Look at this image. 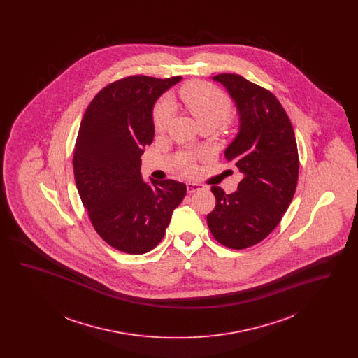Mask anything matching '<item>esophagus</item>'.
Listing matches in <instances>:
<instances>
[{"mask_svg":"<svg viewBox=\"0 0 358 358\" xmlns=\"http://www.w3.org/2000/svg\"><path fill=\"white\" fill-rule=\"evenodd\" d=\"M201 189H205L204 185H201V184H193V182H187V190L189 194L194 193L197 190H201Z\"/></svg>","mask_w":358,"mask_h":358,"instance_id":"esophagus-1","label":"esophagus"}]
</instances>
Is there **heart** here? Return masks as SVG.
Returning a JSON list of instances; mask_svg holds the SVG:
<instances>
[{"instance_id": "b5f03b06", "label": "heart", "mask_w": 358, "mask_h": 358, "mask_svg": "<svg viewBox=\"0 0 358 358\" xmlns=\"http://www.w3.org/2000/svg\"><path fill=\"white\" fill-rule=\"evenodd\" d=\"M181 99L187 106L189 113L197 120L200 126H217L229 113L231 102L228 96L219 88L204 82H190L180 91ZM173 102L169 98H161L153 108V126L157 133H162L173 115ZM193 155L185 154L181 158V168L185 173L194 169Z\"/></svg>"}]
</instances>
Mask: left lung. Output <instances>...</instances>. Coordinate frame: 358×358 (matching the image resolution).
<instances>
[{"label": "left lung", "mask_w": 358, "mask_h": 358, "mask_svg": "<svg viewBox=\"0 0 358 358\" xmlns=\"http://www.w3.org/2000/svg\"><path fill=\"white\" fill-rule=\"evenodd\" d=\"M212 79L227 88L238 108V136L224 155L243 173V180L231 194L212 187L216 206L206 222L220 244L243 250L267 238L289 208L299 171L296 141L273 92L236 73Z\"/></svg>", "instance_id": "obj_1"}]
</instances>
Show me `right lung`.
<instances>
[{"label":"right lung","mask_w":358,"mask_h":358,"mask_svg":"<svg viewBox=\"0 0 358 358\" xmlns=\"http://www.w3.org/2000/svg\"><path fill=\"white\" fill-rule=\"evenodd\" d=\"M181 76H127L106 85L88 104L73 152L80 200L98 235L126 254H146L162 240L187 194L174 180L148 184L141 155L153 142V107Z\"/></svg>","instance_id":"right-lung-1"}]
</instances>
